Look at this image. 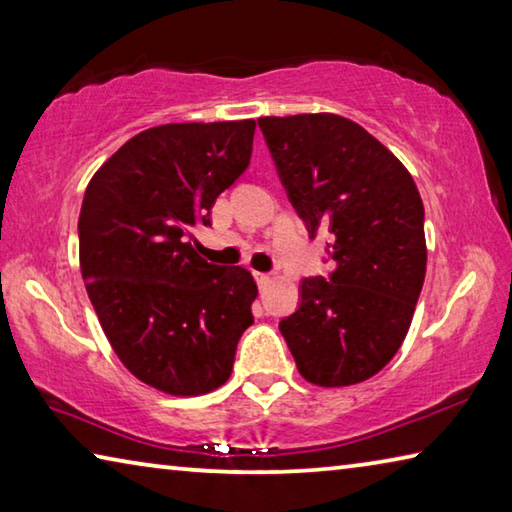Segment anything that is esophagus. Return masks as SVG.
<instances>
[{
    "label": "esophagus",
    "mask_w": 512,
    "mask_h": 512,
    "mask_svg": "<svg viewBox=\"0 0 512 512\" xmlns=\"http://www.w3.org/2000/svg\"><path fill=\"white\" fill-rule=\"evenodd\" d=\"M253 275H255V282H257V287H259V289H264L266 284L271 282V275H268V273H259V271H255Z\"/></svg>",
    "instance_id": "1"
}]
</instances>
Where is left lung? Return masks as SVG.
<instances>
[{"label": "left lung", "instance_id": "obj_1", "mask_svg": "<svg viewBox=\"0 0 512 512\" xmlns=\"http://www.w3.org/2000/svg\"><path fill=\"white\" fill-rule=\"evenodd\" d=\"M309 237L332 235L334 271L305 277L280 332L300 375L334 388L366 381L409 332L427 271L424 207L404 164L332 112L257 119Z\"/></svg>", "mask_w": 512, "mask_h": 512}]
</instances>
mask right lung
I'll return each mask as SVG.
<instances>
[{
	"label": "right lung",
	"mask_w": 512,
	"mask_h": 512,
	"mask_svg": "<svg viewBox=\"0 0 512 512\" xmlns=\"http://www.w3.org/2000/svg\"><path fill=\"white\" fill-rule=\"evenodd\" d=\"M255 121L164 124L128 140L94 173L79 216L85 289L112 350L169 395L225 384L253 325L257 284L189 244L216 196L248 169Z\"/></svg>",
	"instance_id": "obj_1"
}]
</instances>
